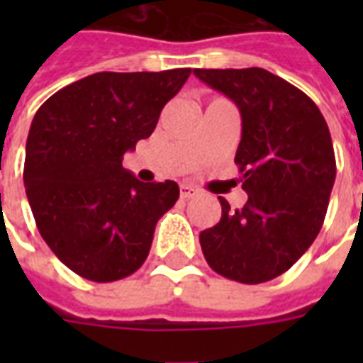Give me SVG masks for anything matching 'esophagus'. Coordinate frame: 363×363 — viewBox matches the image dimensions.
Returning a JSON list of instances; mask_svg holds the SVG:
<instances>
[{
	"label": "esophagus",
	"instance_id": "34e87169",
	"mask_svg": "<svg viewBox=\"0 0 363 363\" xmlns=\"http://www.w3.org/2000/svg\"><path fill=\"white\" fill-rule=\"evenodd\" d=\"M196 190H194L192 186H188V184H181V198L182 199H190V198H194V196H196Z\"/></svg>",
	"mask_w": 363,
	"mask_h": 363
}]
</instances>
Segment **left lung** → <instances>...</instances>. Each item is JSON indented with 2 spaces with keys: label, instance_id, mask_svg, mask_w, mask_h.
Wrapping results in <instances>:
<instances>
[{
  "label": "left lung",
  "instance_id": "8db88e82",
  "mask_svg": "<svg viewBox=\"0 0 363 363\" xmlns=\"http://www.w3.org/2000/svg\"><path fill=\"white\" fill-rule=\"evenodd\" d=\"M241 113L235 164L248 194L242 209L220 199L222 218L199 233L218 275L259 284L288 271L313 245L335 182L332 135L315 101L262 67L194 69Z\"/></svg>",
  "mask_w": 363,
  "mask_h": 363
}]
</instances>
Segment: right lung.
<instances>
[{"label":"right lung","mask_w":363,"mask_h":363,"mask_svg":"<svg viewBox=\"0 0 363 363\" xmlns=\"http://www.w3.org/2000/svg\"><path fill=\"white\" fill-rule=\"evenodd\" d=\"M190 69L94 73L50 96L26 143L24 186L37 230L62 264L94 282L121 281L147 259L154 228L179 199L173 181L122 167Z\"/></svg>","instance_id":"obj_1"}]
</instances>
